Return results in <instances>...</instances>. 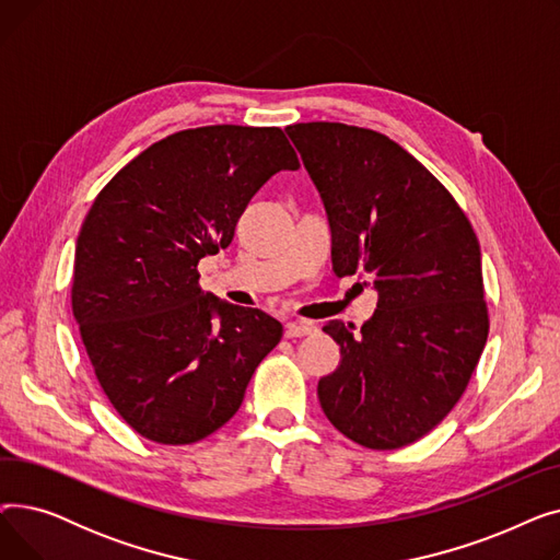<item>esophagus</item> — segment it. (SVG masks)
Listing matches in <instances>:
<instances>
[{
  "label": "esophagus",
  "instance_id": "1",
  "mask_svg": "<svg viewBox=\"0 0 560 560\" xmlns=\"http://www.w3.org/2000/svg\"><path fill=\"white\" fill-rule=\"evenodd\" d=\"M311 334H315V325H311V322H290V325H285V338H302Z\"/></svg>",
  "mask_w": 560,
  "mask_h": 560
}]
</instances>
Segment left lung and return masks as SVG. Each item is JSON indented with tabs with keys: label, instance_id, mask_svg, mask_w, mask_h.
Segmentation results:
<instances>
[{
	"label": "left lung",
	"instance_id": "left-lung-1",
	"mask_svg": "<svg viewBox=\"0 0 560 560\" xmlns=\"http://www.w3.org/2000/svg\"><path fill=\"white\" fill-rule=\"evenodd\" d=\"M331 224L338 277L370 275L374 315L322 327L340 365L319 378L329 422L368 450L413 445L463 397L488 340L481 249L435 176L388 136L342 122L285 127Z\"/></svg>",
	"mask_w": 560,
	"mask_h": 560
}]
</instances>
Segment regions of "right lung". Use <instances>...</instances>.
<instances>
[{
  "instance_id": "add662e5",
  "label": "right lung",
  "mask_w": 560,
  "mask_h": 560,
  "mask_svg": "<svg viewBox=\"0 0 560 560\" xmlns=\"http://www.w3.org/2000/svg\"><path fill=\"white\" fill-rule=\"evenodd\" d=\"M298 167L279 127L211 125L147 147L95 197L74 249L72 313L100 388L138 435H211L279 345V319L220 304L197 265L229 247L272 174Z\"/></svg>"
}]
</instances>
